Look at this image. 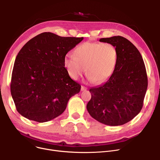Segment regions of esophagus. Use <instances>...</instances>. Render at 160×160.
<instances>
[{"instance_id": "34e87169", "label": "esophagus", "mask_w": 160, "mask_h": 160, "mask_svg": "<svg viewBox=\"0 0 160 160\" xmlns=\"http://www.w3.org/2000/svg\"><path fill=\"white\" fill-rule=\"evenodd\" d=\"M86 90H87V88H86V87H84V86H81V91H86Z\"/></svg>"}]
</instances>
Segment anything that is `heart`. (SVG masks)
<instances>
[{"label": "heart", "instance_id": "b5f03b06", "mask_svg": "<svg viewBox=\"0 0 160 160\" xmlns=\"http://www.w3.org/2000/svg\"><path fill=\"white\" fill-rule=\"evenodd\" d=\"M74 55L67 54L63 64L70 77L77 80L85 72L95 83L105 82L113 74L118 53L110 43L85 42L74 50Z\"/></svg>", "mask_w": 160, "mask_h": 160}]
</instances>
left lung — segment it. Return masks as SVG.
<instances>
[{
    "instance_id": "obj_1",
    "label": "left lung",
    "mask_w": 160,
    "mask_h": 160,
    "mask_svg": "<svg viewBox=\"0 0 160 160\" xmlns=\"http://www.w3.org/2000/svg\"><path fill=\"white\" fill-rule=\"evenodd\" d=\"M99 41L115 47L118 60L104 83L91 88L87 110L93 119L109 126L122 125L141 110L148 86L145 65L138 48L122 36L101 38Z\"/></svg>"
}]
</instances>
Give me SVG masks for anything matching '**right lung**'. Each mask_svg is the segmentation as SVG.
I'll return each instance as SVG.
<instances>
[{"label": "right lung", "instance_id": "obj_1", "mask_svg": "<svg viewBox=\"0 0 160 160\" xmlns=\"http://www.w3.org/2000/svg\"><path fill=\"white\" fill-rule=\"evenodd\" d=\"M83 38L43 32L20 50L12 74L11 94L25 118L45 122L60 115L81 86L71 78L63 64L67 53Z\"/></svg>", "mask_w": 160, "mask_h": 160}]
</instances>
